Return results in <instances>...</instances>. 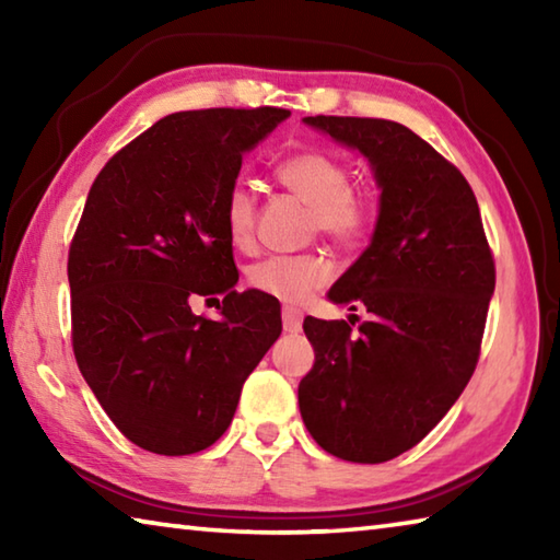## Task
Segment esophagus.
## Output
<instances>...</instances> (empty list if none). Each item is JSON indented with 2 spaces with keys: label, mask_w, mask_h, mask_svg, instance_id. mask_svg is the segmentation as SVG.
<instances>
[{
  "label": "esophagus",
  "mask_w": 560,
  "mask_h": 560,
  "mask_svg": "<svg viewBox=\"0 0 560 560\" xmlns=\"http://www.w3.org/2000/svg\"><path fill=\"white\" fill-rule=\"evenodd\" d=\"M301 320H303V314L299 308H293V306L281 308V324H283V330H287V334H299Z\"/></svg>",
  "instance_id": "34e87169"
}]
</instances>
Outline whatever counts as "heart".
<instances>
[{
  "label": "heart",
  "mask_w": 560,
  "mask_h": 560,
  "mask_svg": "<svg viewBox=\"0 0 560 560\" xmlns=\"http://www.w3.org/2000/svg\"><path fill=\"white\" fill-rule=\"evenodd\" d=\"M279 183L311 207V232L326 234L338 244L365 240L375 222V197L350 185L353 175L346 160L328 150H303L277 167ZM257 192L236 183L224 197V226L236 249H252L257 240ZM334 277V267L320 254L269 257L246 269L249 289L283 303H301Z\"/></svg>",
  "instance_id": "1"
}]
</instances>
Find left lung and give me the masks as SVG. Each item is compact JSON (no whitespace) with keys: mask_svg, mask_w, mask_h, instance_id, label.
<instances>
[{"mask_svg":"<svg viewBox=\"0 0 560 560\" xmlns=\"http://www.w3.org/2000/svg\"><path fill=\"white\" fill-rule=\"evenodd\" d=\"M368 158L381 214L368 249L328 299L371 320H303L314 368L299 383L311 438L328 454L381 464L412 450L477 368L497 269L464 175L410 128L383 118L308 116ZM358 320V316H355Z\"/></svg>","mask_w":560,"mask_h":560,"instance_id":"1","label":"left lung"}]
</instances>
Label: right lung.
I'll return each instance as SVG.
<instances>
[{
  "label": "right lung",
  "mask_w": 560,
  "mask_h": 560,
  "mask_svg": "<svg viewBox=\"0 0 560 560\" xmlns=\"http://www.w3.org/2000/svg\"><path fill=\"white\" fill-rule=\"evenodd\" d=\"M289 116L173 113L91 185L69 249L73 355L113 424L148 452L183 457L220 440L281 336L279 301L234 289L224 197L242 155ZM195 295H224L221 318L195 317Z\"/></svg>",
  "instance_id": "1"
}]
</instances>
